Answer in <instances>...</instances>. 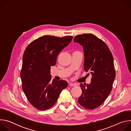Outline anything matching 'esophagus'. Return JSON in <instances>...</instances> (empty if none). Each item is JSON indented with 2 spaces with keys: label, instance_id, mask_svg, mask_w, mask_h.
Wrapping results in <instances>:
<instances>
[{
  "label": "esophagus",
  "instance_id": "34e87169",
  "mask_svg": "<svg viewBox=\"0 0 131 131\" xmlns=\"http://www.w3.org/2000/svg\"><path fill=\"white\" fill-rule=\"evenodd\" d=\"M69 85L71 86H77V84L76 83H69Z\"/></svg>",
  "mask_w": 131,
  "mask_h": 131
}]
</instances>
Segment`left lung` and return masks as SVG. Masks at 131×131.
<instances>
[{
	"label": "left lung",
	"instance_id": "obj_1",
	"mask_svg": "<svg viewBox=\"0 0 131 131\" xmlns=\"http://www.w3.org/2000/svg\"><path fill=\"white\" fill-rule=\"evenodd\" d=\"M73 41L83 47L84 70L92 74L90 84H80L82 93L78 101L84 108L94 109L103 104L113 88L116 77L113 55L107 45L93 34L77 35Z\"/></svg>",
	"mask_w": 131,
	"mask_h": 131
}]
</instances>
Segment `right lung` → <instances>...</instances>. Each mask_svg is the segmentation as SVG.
<instances>
[{
  "instance_id": "right-lung-1",
  "label": "right lung",
  "mask_w": 131,
  "mask_h": 131,
  "mask_svg": "<svg viewBox=\"0 0 131 131\" xmlns=\"http://www.w3.org/2000/svg\"><path fill=\"white\" fill-rule=\"evenodd\" d=\"M72 36H44L31 42L23 56L21 72L22 88L29 103L45 110L57 102L61 91L67 88L65 80L51 81V66L56 64L60 52L71 42Z\"/></svg>"
}]
</instances>
